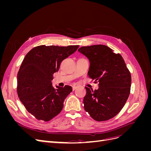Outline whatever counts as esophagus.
Masks as SVG:
<instances>
[{
	"label": "esophagus",
	"instance_id": "34e87169",
	"mask_svg": "<svg viewBox=\"0 0 151 151\" xmlns=\"http://www.w3.org/2000/svg\"><path fill=\"white\" fill-rule=\"evenodd\" d=\"M77 88H78V86H72V89H73V91H74V90H76Z\"/></svg>",
	"mask_w": 151,
	"mask_h": 151
}]
</instances>
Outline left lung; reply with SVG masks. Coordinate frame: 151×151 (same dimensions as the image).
<instances>
[{"mask_svg": "<svg viewBox=\"0 0 151 151\" xmlns=\"http://www.w3.org/2000/svg\"><path fill=\"white\" fill-rule=\"evenodd\" d=\"M78 51L88 58L90 78L99 82V89L85 87L84 109L93 119L106 121L119 113L129 96L131 74L120 53L106 45L82 47Z\"/></svg>", "mask_w": 151, "mask_h": 151, "instance_id": "left-lung-1", "label": "left lung"}]
</instances>
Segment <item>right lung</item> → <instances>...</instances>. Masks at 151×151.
I'll list each match as a JSON object with an SVG mask.
<instances>
[{"label": "right lung", "mask_w": 151, "mask_h": 151, "mask_svg": "<svg viewBox=\"0 0 151 151\" xmlns=\"http://www.w3.org/2000/svg\"><path fill=\"white\" fill-rule=\"evenodd\" d=\"M79 45H40L26 54L17 74V92L20 101L36 119L48 122L60 113L71 86L53 88L52 80L62 60Z\"/></svg>", "instance_id": "add662e5"}]
</instances>
